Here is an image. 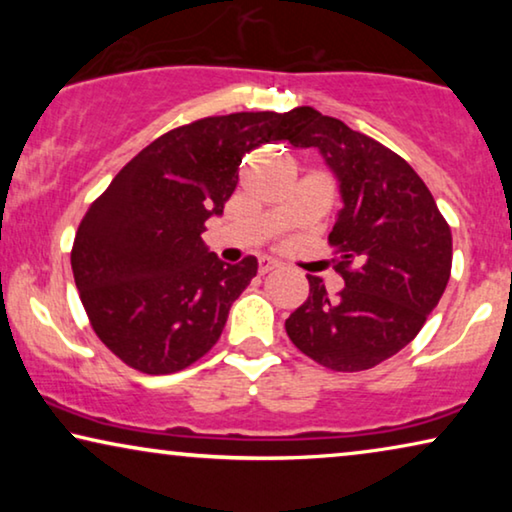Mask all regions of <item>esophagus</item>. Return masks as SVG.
Returning a JSON list of instances; mask_svg holds the SVG:
<instances>
[{
	"label": "esophagus",
	"instance_id": "obj_1",
	"mask_svg": "<svg viewBox=\"0 0 512 512\" xmlns=\"http://www.w3.org/2000/svg\"><path fill=\"white\" fill-rule=\"evenodd\" d=\"M277 268H279V263L275 261V258H268V256L258 258V272H261V275H268V272L277 270Z\"/></svg>",
	"mask_w": 512,
	"mask_h": 512
}]
</instances>
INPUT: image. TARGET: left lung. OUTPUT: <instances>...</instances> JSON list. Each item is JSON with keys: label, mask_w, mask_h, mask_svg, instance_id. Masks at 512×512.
Listing matches in <instances>:
<instances>
[{"label": "left lung", "mask_w": 512, "mask_h": 512, "mask_svg": "<svg viewBox=\"0 0 512 512\" xmlns=\"http://www.w3.org/2000/svg\"><path fill=\"white\" fill-rule=\"evenodd\" d=\"M298 149L321 151L340 181L342 209L328 235L345 289L310 296L286 319L293 345L335 373L375 368L415 340L452 270V233L405 160L373 137L312 107L293 109Z\"/></svg>", "instance_id": "left-lung-1"}]
</instances>
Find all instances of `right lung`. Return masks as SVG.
Returning <instances> with one entry per match:
<instances>
[{
	"label": "right lung",
	"mask_w": 512,
	"mask_h": 512,
	"mask_svg": "<svg viewBox=\"0 0 512 512\" xmlns=\"http://www.w3.org/2000/svg\"><path fill=\"white\" fill-rule=\"evenodd\" d=\"M293 111L209 116L160 135L111 179L76 230L72 272L90 326L125 366L170 375L221 338L258 261L223 265L202 242L242 158L293 137Z\"/></svg>",
	"instance_id": "1"
}]
</instances>
